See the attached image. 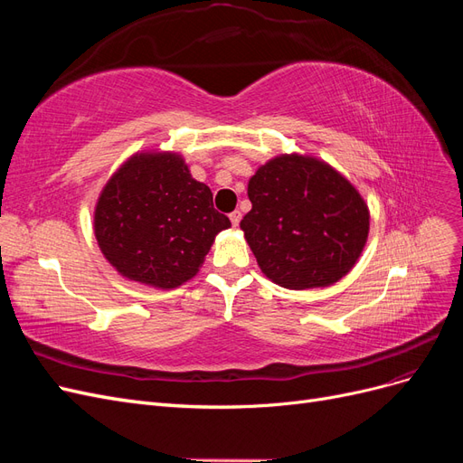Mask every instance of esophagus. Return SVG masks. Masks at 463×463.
Masks as SVG:
<instances>
[{
  "label": "esophagus",
  "instance_id": "34e87169",
  "mask_svg": "<svg viewBox=\"0 0 463 463\" xmlns=\"http://www.w3.org/2000/svg\"><path fill=\"white\" fill-rule=\"evenodd\" d=\"M230 222L233 223V226H240V222H241V213H240V210H233V213L230 214Z\"/></svg>",
  "mask_w": 463,
  "mask_h": 463
}]
</instances>
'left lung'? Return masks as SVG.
I'll return each instance as SVG.
<instances>
[{
	"mask_svg": "<svg viewBox=\"0 0 463 463\" xmlns=\"http://www.w3.org/2000/svg\"><path fill=\"white\" fill-rule=\"evenodd\" d=\"M253 208L241 230L266 278L288 289L326 288L354 269L369 235V208L325 162L282 154L249 179Z\"/></svg>",
	"mask_w": 463,
	"mask_h": 463,
	"instance_id": "8db88e82",
	"label": "left lung"
}]
</instances>
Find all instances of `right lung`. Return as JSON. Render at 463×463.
Returning <instances> with one entry per match:
<instances>
[{
	"mask_svg": "<svg viewBox=\"0 0 463 463\" xmlns=\"http://www.w3.org/2000/svg\"><path fill=\"white\" fill-rule=\"evenodd\" d=\"M232 222L174 152L135 154L106 184L94 213L104 257L135 282L172 289L199 272Z\"/></svg>",
	"mask_w": 463,
	"mask_h": 463,
	"instance_id": "obj_1",
	"label": "right lung"
}]
</instances>
